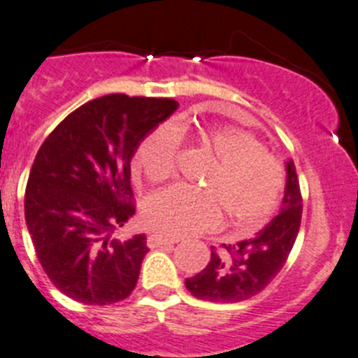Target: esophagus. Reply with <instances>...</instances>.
Here are the masks:
<instances>
[{"label":"esophagus","mask_w":358,"mask_h":358,"mask_svg":"<svg viewBox=\"0 0 358 358\" xmlns=\"http://www.w3.org/2000/svg\"><path fill=\"white\" fill-rule=\"evenodd\" d=\"M176 242H178L176 238H171V236H164V235H157V233L150 235L148 240H146V243H148L150 249H155V247H162V245H173V243H176Z\"/></svg>","instance_id":"obj_1"}]
</instances>
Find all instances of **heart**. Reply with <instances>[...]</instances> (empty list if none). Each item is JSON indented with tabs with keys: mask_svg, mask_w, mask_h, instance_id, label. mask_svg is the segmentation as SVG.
I'll return each mask as SVG.
<instances>
[{
	"mask_svg": "<svg viewBox=\"0 0 358 358\" xmlns=\"http://www.w3.org/2000/svg\"><path fill=\"white\" fill-rule=\"evenodd\" d=\"M194 143L215 160L199 182L203 190L169 187L146 199V226L169 236L192 235L219 224L220 210L238 228H258L277 210L285 190V166L255 134L235 125L196 127ZM178 136L157 127L134 153V173L159 185L175 173Z\"/></svg>",
	"mask_w": 358,
	"mask_h": 358,
	"instance_id": "heart-1",
	"label": "heart"
}]
</instances>
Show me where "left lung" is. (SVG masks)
<instances>
[{"mask_svg": "<svg viewBox=\"0 0 358 358\" xmlns=\"http://www.w3.org/2000/svg\"><path fill=\"white\" fill-rule=\"evenodd\" d=\"M286 190L279 215L256 236L236 245L212 247L206 268L185 286L196 299L233 303L258 295L280 272L293 249L302 220V192L293 160L286 162Z\"/></svg>", "mask_w": 358, "mask_h": 358, "instance_id": "8db88e82", "label": "left lung"}]
</instances>
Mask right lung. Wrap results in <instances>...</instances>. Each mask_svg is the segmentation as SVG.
Returning a JSON list of instances; mask_svg holds the SVG:
<instances>
[{
    "instance_id": "right-lung-1",
    "label": "right lung",
    "mask_w": 358,
    "mask_h": 358,
    "mask_svg": "<svg viewBox=\"0 0 358 358\" xmlns=\"http://www.w3.org/2000/svg\"><path fill=\"white\" fill-rule=\"evenodd\" d=\"M178 108L173 99L123 93L90 100L40 146L29 171L24 215L36 258L70 299L106 306L136 288L146 236L116 238L136 212L130 159Z\"/></svg>"
}]
</instances>
